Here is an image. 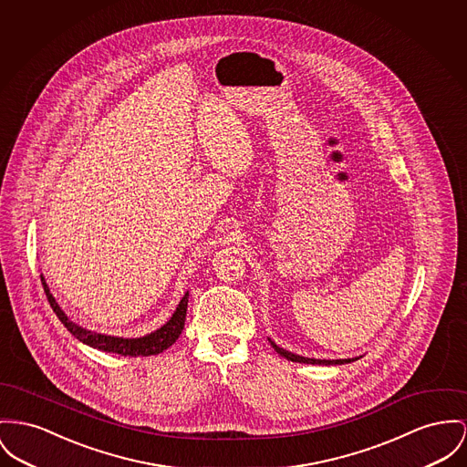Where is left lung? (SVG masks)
<instances>
[{"mask_svg":"<svg viewBox=\"0 0 467 467\" xmlns=\"http://www.w3.org/2000/svg\"><path fill=\"white\" fill-rule=\"evenodd\" d=\"M269 343L273 345V348L283 356L285 359H288V361H294V363H306V365H345V363H352V361H356V359H359V358H348V359H315V358H305V356H299V354H294V352H288V350H285L283 347L280 345H276V343L273 342L271 338H267Z\"/></svg>","mask_w":467,"mask_h":467,"instance_id":"8db88e82","label":"left lung"}]
</instances>
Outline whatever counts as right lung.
I'll list each match as a JSON object with an SVG mask.
<instances>
[{
    "mask_svg": "<svg viewBox=\"0 0 467 467\" xmlns=\"http://www.w3.org/2000/svg\"><path fill=\"white\" fill-rule=\"evenodd\" d=\"M40 281L44 285V292L47 296V301L51 305L53 311L57 313V317L60 318L63 326L79 340V342L87 343L94 348H99L102 352H113V354H120V356H129V358H138V356H156L161 354L162 350H166L168 347H171L177 342V338L181 337L182 329H184V322H186L187 301H189V292L184 294V297L181 299V303L177 305V310L173 311V315L170 317V320L166 324H162L159 329L150 335L140 337V338H124V337H111V335H102V333H95L87 327H81L79 324L72 322L65 311L60 308V305L57 303V299L53 297L46 278L40 275Z\"/></svg>",
    "mask_w": 467,
    "mask_h": 467,
    "instance_id": "1",
    "label": "right lung"
}]
</instances>
